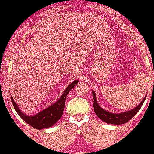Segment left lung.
I'll return each mask as SVG.
<instances>
[{
  "label": "left lung",
  "mask_w": 154,
  "mask_h": 154,
  "mask_svg": "<svg viewBox=\"0 0 154 154\" xmlns=\"http://www.w3.org/2000/svg\"><path fill=\"white\" fill-rule=\"evenodd\" d=\"M92 95L93 98H94L93 108H94V112L96 113L97 117L101 119L103 122H106L107 124H112V125H123V124H125L127 122H129L139 112V110L140 109L141 107L143 105L146 97H147V94H146L145 97L142 100V102L136 108L129 110V111L125 112L116 114V113H111L109 112H107L99 106L97 100H96V95L94 91H92Z\"/></svg>",
  "instance_id": "left-lung-1"
}]
</instances>
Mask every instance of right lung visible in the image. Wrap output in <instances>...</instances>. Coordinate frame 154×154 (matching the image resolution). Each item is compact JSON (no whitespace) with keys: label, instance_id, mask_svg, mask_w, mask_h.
Instances as JSON below:
<instances>
[{"label":"right lung","instance_id":"1","mask_svg":"<svg viewBox=\"0 0 154 154\" xmlns=\"http://www.w3.org/2000/svg\"><path fill=\"white\" fill-rule=\"evenodd\" d=\"M77 83H78V80H75V81L72 82L66 88V90L63 92V94H62L60 98L56 103L48 107L47 109H45L42 111L39 112L35 116H27V115H24V112H22L19 109L18 106H17L15 102L14 101L13 98L11 97L12 105H13L15 111L19 115L20 117L34 128L41 130V129L51 127L54 124L57 123L58 120L61 119L65 109V103H66V97H67L68 92L71 91V88L75 86Z\"/></svg>","mask_w":154,"mask_h":154}]
</instances>
